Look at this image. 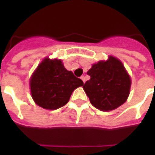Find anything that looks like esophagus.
I'll return each instance as SVG.
<instances>
[{"mask_svg":"<svg viewBox=\"0 0 155 155\" xmlns=\"http://www.w3.org/2000/svg\"><path fill=\"white\" fill-rule=\"evenodd\" d=\"M80 79H81V80H83V82L85 83V77H84V75H82V76L80 77Z\"/></svg>","mask_w":155,"mask_h":155,"instance_id":"34e87169","label":"esophagus"}]
</instances>
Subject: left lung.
<instances>
[{"mask_svg": "<svg viewBox=\"0 0 155 155\" xmlns=\"http://www.w3.org/2000/svg\"><path fill=\"white\" fill-rule=\"evenodd\" d=\"M83 86L90 102L101 111H110L125 103L130 95L131 80L119 59L109 56L107 61L93 64Z\"/></svg>", "mask_w": 155, "mask_h": 155, "instance_id": "1", "label": "left lung"}]
</instances>
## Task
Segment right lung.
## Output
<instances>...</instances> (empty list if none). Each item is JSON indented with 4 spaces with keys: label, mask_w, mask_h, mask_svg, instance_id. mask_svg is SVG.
I'll return each mask as SVG.
<instances>
[{
    "label": "right lung",
    "mask_w": 155,
    "mask_h": 155,
    "mask_svg": "<svg viewBox=\"0 0 155 155\" xmlns=\"http://www.w3.org/2000/svg\"><path fill=\"white\" fill-rule=\"evenodd\" d=\"M33 100L46 109H57L68 103L72 92L84 82L64 68L59 59L46 58L30 80Z\"/></svg>",
    "instance_id": "add662e5"
}]
</instances>
